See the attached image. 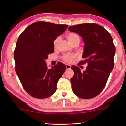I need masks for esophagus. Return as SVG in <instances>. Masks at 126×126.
Masks as SVG:
<instances>
[{
  "instance_id": "obj_1",
  "label": "esophagus",
  "mask_w": 126,
  "mask_h": 126,
  "mask_svg": "<svg viewBox=\"0 0 126 126\" xmlns=\"http://www.w3.org/2000/svg\"><path fill=\"white\" fill-rule=\"evenodd\" d=\"M65 67H66V69H71V65H69V64H66Z\"/></svg>"
}]
</instances>
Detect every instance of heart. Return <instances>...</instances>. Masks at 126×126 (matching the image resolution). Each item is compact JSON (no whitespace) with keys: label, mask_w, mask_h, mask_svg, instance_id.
I'll use <instances>...</instances> for the list:
<instances>
[{"label":"heart","mask_w":126,"mask_h":126,"mask_svg":"<svg viewBox=\"0 0 126 126\" xmlns=\"http://www.w3.org/2000/svg\"><path fill=\"white\" fill-rule=\"evenodd\" d=\"M67 38L72 45H73L76 43H79L80 40V37L79 35L73 32L68 33L67 34ZM59 42H60V38L59 37L57 38L54 40L53 45H54V48H57L58 46ZM77 57V56L76 54H64L62 57V59L67 63H72L74 61V59H76Z\"/></svg>","instance_id":"obj_1"}]
</instances>
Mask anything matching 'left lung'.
Wrapping results in <instances>:
<instances>
[{"mask_svg":"<svg viewBox=\"0 0 126 126\" xmlns=\"http://www.w3.org/2000/svg\"><path fill=\"white\" fill-rule=\"evenodd\" d=\"M68 29L80 35L85 43L84 60L78 65L88 64L83 72L77 66H72L74 71L71 79L72 91L80 98H93L103 90L114 67L116 48L112 37L103 27L95 23L70 26Z\"/></svg>","mask_w":126,"mask_h":126,"instance_id":"8db88e82","label":"left lung"}]
</instances>
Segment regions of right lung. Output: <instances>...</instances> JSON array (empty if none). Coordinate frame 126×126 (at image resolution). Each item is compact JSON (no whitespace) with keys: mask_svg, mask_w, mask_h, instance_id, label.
Listing matches in <instances>:
<instances>
[{"mask_svg":"<svg viewBox=\"0 0 126 126\" xmlns=\"http://www.w3.org/2000/svg\"><path fill=\"white\" fill-rule=\"evenodd\" d=\"M68 26L37 22L27 27L19 37L14 52L15 69L23 88L31 96L44 99L56 91L65 65L58 62L49 69L45 59L54 53V40Z\"/></svg>","mask_w":126,"mask_h":126,"instance_id":"right-lung-1","label":"right lung"}]
</instances>
